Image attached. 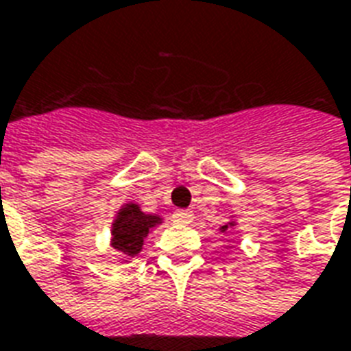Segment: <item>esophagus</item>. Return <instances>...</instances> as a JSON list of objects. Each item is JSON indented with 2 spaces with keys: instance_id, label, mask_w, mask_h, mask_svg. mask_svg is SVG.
<instances>
[{
  "instance_id": "1",
  "label": "esophagus",
  "mask_w": 351,
  "mask_h": 351,
  "mask_svg": "<svg viewBox=\"0 0 351 351\" xmlns=\"http://www.w3.org/2000/svg\"><path fill=\"white\" fill-rule=\"evenodd\" d=\"M173 222H179V224H189V222H193V213L191 211H183V209H179L173 213Z\"/></svg>"
}]
</instances>
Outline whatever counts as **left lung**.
<instances>
[{"label": "left lung", "mask_w": 351, "mask_h": 351, "mask_svg": "<svg viewBox=\"0 0 351 351\" xmlns=\"http://www.w3.org/2000/svg\"><path fill=\"white\" fill-rule=\"evenodd\" d=\"M235 224H237V222H235L234 219H230V221L226 222V224H222V226H221V228H219V230H221L222 234H226V232H228V230L235 228Z\"/></svg>", "instance_id": "1"}]
</instances>
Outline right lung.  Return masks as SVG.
<instances>
[{
  "instance_id": "obj_1",
  "label": "right lung",
  "mask_w": 351,
  "mask_h": 351,
  "mask_svg": "<svg viewBox=\"0 0 351 351\" xmlns=\"http://www.w3.org/2000/svg\"><path fill=\"white\" fill-rule=\"evenodd\" d=\"M162 224L160 215L144 213L138 204L127 202L117 209L112 230H110V245L119 252L121 262H129L138 256L144 249L145 237L151 234V230Z\"/></svg>"
}]
</instances>
